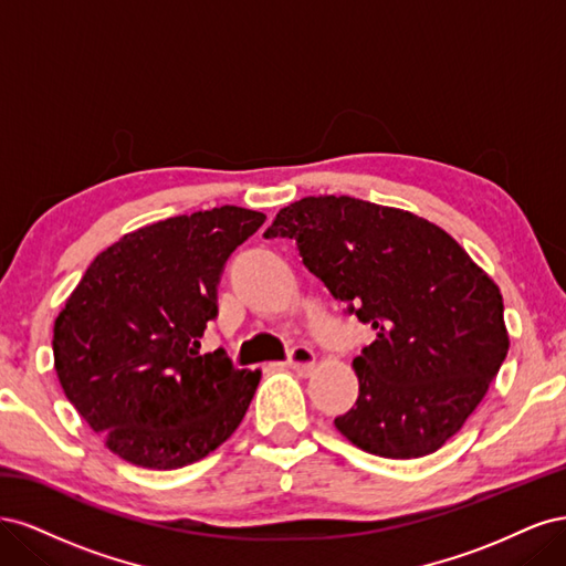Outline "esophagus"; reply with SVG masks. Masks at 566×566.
<instances>
[{"label":"esophagus","mask_w":566,"mask_h":566,"mask_svg":"<svg viewBox=\"0 0 566 566\" xmlns=\"http://www.w3.org/2000/svg\"><path fill=\"white\" fill-rule=\"evenodd\" d=\"M287 366L297 373H310L316 366V354L310 347H295L290 352Z\"/></svg>","instance_id":"obj_1"}]
</instances>
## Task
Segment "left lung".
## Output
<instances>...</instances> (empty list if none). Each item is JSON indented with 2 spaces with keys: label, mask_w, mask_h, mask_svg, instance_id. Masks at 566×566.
<instances>
[{
  "label": "left lung",
  "mask_w": 566,
  "mask_h": 566,
  "mask_svg": "<svg viewBox=\"0 0 566 566\" xmlns=\"http://www.w3.org/2000/svg\"><path fill=\"white\" fill-rule=\"evenodd\" d=\"M279 235L375 331L352 361L358 399L335 418L339 434L391 460L439 451L507 356L501 287L432 221L349 196L290 202L264 231Z\"/></svg>",
  "instance_id": "obj_1"
}]
</instances>
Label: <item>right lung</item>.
<instances>
[{
  "label": "right lung",
  "mask_w": 566,
  "mask_h": 566,
  "mask_svg": "<svg viewBox=\"0 0 566 566\" xmlns=\"http://www.w3.org/2000/svg\"><path fill=\"white\" fill-rule=\"evenodd\" d=\"M264 214L221 205L125 233L96 254L54 321V368L106 449L148 470H177L241 424L262 370L233 368L200 337L217 316L231 252Z\"/></svg>",
  "instance_id": "right-lung-1"
}]
</instances>
